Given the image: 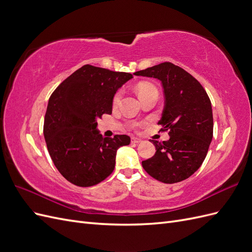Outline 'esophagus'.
Returning <instances> with one entry per match:
<instances>
[{
    "label": "esophagus",
    "instance_id": "34e87169",
    "mask_svg": "<svg viewBox=\"0 0 252 252\" xmlns=\"http://www.w3.org/2000/svg\"><path fill=\"white\" fill-rule=\"evenodd\" d=\"M142 140L139 139V138H135V136H131V143H134V144H138V143H141Z\"/></svg>",
    "mask_w": 252,
    "mask_h": 252
}]
</instances>
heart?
<instances>
[{"label": "heart", "mask_w": 252, "mask_h": 252, "mask_svg": "<svg viewBox=\"0 0 252 252\" xmlns=\"http://www.w3.org/2000/svg\"><path fill=\"white\" fill-rule=\"evenodd\" d=\"M136 91H138V94L140 96V98H142L145 95H148L150 94H154V93H158L157 88L152 85V84L146 83V82H142L140 83L138 86H136ZM121 97H122V91L119 90L118 93H116L113 96V100H112V104L114 106H117L120 101H121Z\"/></svg>", "instance_id": "b5f03b06"}]
</instances>
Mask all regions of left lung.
Masks as SVG:
<instances>
[{
	"instance_id": "1",
	"label": "left lung",
	"mask_w": 252,
	"mask_h": 252,
	"mask_svg": "<svg viewBox=\"0 0 252 252\" xmlns=\"http://www.w3.org/2000/svg\"><path fill=\"white\" fill-rule=\"evenodd\" d=\"M134 74L161 81L165 105L158 124L170 136L164 142L151 140L156 155L142 162L143 168L165 184L184 181L200 168L207 156L213 135L210 98L199 81L170 62Z\"/></svg>"
}]
</instances>
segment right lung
Here are the masks:
<instances>
[{
	"mask_svg": "<svg viewBox=\"0 0 252 252\" xmlns=\"http://www.w3.org/2000/svg\"><path fill=\"white\" fill-rule=\"evenodd\" d=\"M128 72L84 65L53 91L44 120V136L53 164L73 185L90 187L110 175L117 150L130 138H103L97 119L111 114L117 90L132 79Z\"/></svg>",
	"mask_w": 252,
	"mask_h": 252,
	"instance_id": "obj_1",
	"label": "right lung"
}]
</instances>
